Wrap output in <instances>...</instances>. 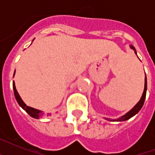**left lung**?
Listing matches in <instances>:
<instances>
[{"label": "left lung", "instance_id": "8db88e82", "mask_svg": "<svg viewBox=\"0 0 155 155\" xmlns=\"http://www.w3.org/2000/svg\"><path fill=\"white\" fill-rule=\"evenodd\" d=\"M130 47H131V49H133L134 51L135 54H137V52H136V50L135 48L134 47V46L132 45H130ZM147 76L145 77V87H144V92L142 93V96L141 97V99L140 101H138V103L136 104V105L134 107V108L130 111V112H128L125 115L122 116L121 117L118 118V119H114V120H113V121H122V120H126L128 119H130L132 117H134V115H136L140 110H141V108H142V106L144 104V101H145V99H146V95H147Z\"/></svg>", "mask_w": 155, "mask_h": 155}]
</instances>
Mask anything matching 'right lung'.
Wrapping results in <instances>:
<instances>
[{
  "mask_svg": "<svg viewBox=\"0 0 155 155\" xmlns=\"http://www.w3.org/2000/svg\"><path fill=\"white\" fill-rule=\"evenodd\" d=\"M14 74H15V71H14ZM13 92H14V96H15V98L17 100V101L18 103L19 104V105L21 107V108L25 110V112L30 116V117H32L34 118H36V119H38L39 117H41L43 114L42 113V112L40 110H38V109H35L34 108H31V107H29L25 104L23 101L21 100V98L20 97L19 94H18V91L16 90V87H15V84L14 82L13 83Z\"/></svg>",
  "mask_w": 155,
  "mask_h": 155,
  "instance_id": "add662e5",
  "label": "right lung"
}]
</instances>
